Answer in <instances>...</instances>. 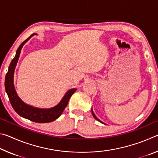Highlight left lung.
<instances>
[{"mask_svg":"<svg viewBox=\"0 0 158 158\" xmlns=\"http://www.w3.org/2000/svg\"><path fill=\"white\" fill-rule=\"evenodd\" d=\"M91 111H92V114H93V117H94V118H95L96 120H97V121H98L99 122H100V123H102L105 124V123H103L102 121H101L100 119H98V118H97V117H96V116H95V114H94V112H93V109H91Z\"/></svg>","mask_w":158,"mask_h":158,"instance_id":"1","label":"left lung"}]
</instances>
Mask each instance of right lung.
<instances>
[{"label":"right lung","mask_w":158,"mask_h":158,"mask_svg":"<svg viewBox=\"0 0 158 158\" xmlns=\"http://www.w3.org/2000/svg\"><path fill=\"white\" fill-rule=\"evenodd\" d=\"M35 35L37 34H32L28 38L26 39L24 42H23L20 44V46L17 49L15 56L10 63L8 72H7L6 76H5V91H6L7 95H8L10 102L13 109L19 116L24 118L30 120L31 121L39 123H50L55 121L56 119H57L58 117L60 116L64 109L68 105L69 98L76 91L77 89H72L68 90L65 95L63 96L62 100L60 101V102L57 105L49 109L37 108L31 106L25 103L19 97L14 85V74L15 68L17 66L21 51L23 45L26 43V42H28V40H30L31 37H33Z\"/></svg>","instance_id":"right-lung-1"}]
</instances>
